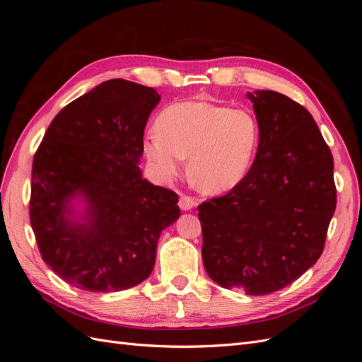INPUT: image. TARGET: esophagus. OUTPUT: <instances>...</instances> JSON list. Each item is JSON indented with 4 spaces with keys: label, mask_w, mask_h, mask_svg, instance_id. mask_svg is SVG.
I'll return each instance as SVG.
<instances>
[{
    "label": "esophagus",
    "mask_w": 362,
    "mask_h": 362,
    "mask_svg": "<svg viewBox=\"0 0 362 362\" xmlns=\"http://www.w3.org/2000/svg\"><path fill=\"white\" fill-rule=\"evenodd\" d=\"M178 205H180V208L181 210H192V208L196 205V199L194 198H192V196H189V194H180V202H178Z\"/></svg>",
    "instance_id": "obj_1"
}]
</instances>
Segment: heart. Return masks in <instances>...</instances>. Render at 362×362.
<instances>
[{"instance_id": "obj_1", "label": "heart", "mask_w": 362, "mask_h": 362, "mask_svg": "<svg viewBox=\"0 0 362 362\" xmlns=\"http://www.w3.org/2000/svg\"><path fill=\"white\" fill-rule=\"evenodd\" d=\"M157 129L144 139L156 173L170 181L189 157V172L204 192L233 189L247 173L258 148L257 119L242 108L204 101L180 103L158 116Z\"/></svg>"}]
</instances>
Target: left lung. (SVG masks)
<instances>
[{
  "instance_id": "left-lung-1",
  "label": "left lung",
  "mask_w": 362,
  "mask_h": 362,
  "mask_svg": "<svg viewBox=\"0 0 362 362\" xmlns=\"http://www.w3.org/2000/svg\"><path fill=\"white\" fill-rule=\"evenodd\" d=\"M257 157L226 194L204 201L202 261L214 282L278 291L320 258L337 205L334 158L311 113L273 90L249 92Z\"/></svg>"
}]
</instances>
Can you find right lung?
I'll use <instances>...</instances> for the list:
<instances>
[{
    "mask_svg": "<svg viewBox=\"0 0 362 362\" xmlns=\"http://www.w3.org/2000/svg\"><path fill=\"white\" fill-rule=\"evenodd\" d=\"M152 87L108 80L63 107L33 158L30 223L42 259L71 286L120 291L144 282L161 231L180 217L178 194L141 178ZM83 194L86 222L69 221Z\"/></svg>",
    "mask_w": 362,
    "mask_h": 362,
    "instance_id": "right-lung-1",
    "label": "right lung"
}]
</instances>
